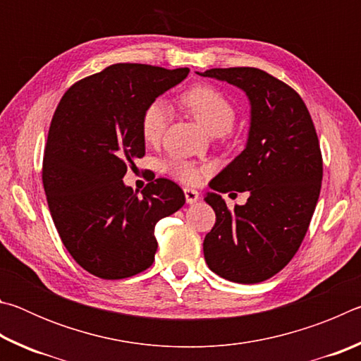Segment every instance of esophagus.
I'll return each mask as SVG.
<instances>
[{
  "label": "esophagus",
  "instance_id": "1",
  "mask_svg": "<svg viewBox=\"0 0 361 361\" xmlns=\"http://www.w3.org/2000/svg\"><path fill=\"white\" fill-rule=\"evenodd\" d=\"M185 197H186V202L188 204H195L199 200V192L195 191V189H191V188H186L185 189Z\"/></svg>",
  "mask_w": 361,
  "mask_h": 361
}]
</instances>
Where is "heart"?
<instances>
[{
  "label": "heart",
  "mask_w": 361,
  "mask_h": 361,
  "mask_svg": "<svg viewBox=\"0 0 361 361\" xmlns=\"http://www.w3.org/2000/svg\"><path fill=\"white\" fill-rule=\"evenodd\" d=\"M180 103L212 135H224L234 124L235 109L221 90L209 84H197L180 95ZM170 113L162 100L151 102L142 116V135L146 143H156L166 132ZM164 172L186 185H194L209 172L185 159L172 157L164 162Z\"/></svg>",
  "instance_id": "obj_1"
}]
</instances>
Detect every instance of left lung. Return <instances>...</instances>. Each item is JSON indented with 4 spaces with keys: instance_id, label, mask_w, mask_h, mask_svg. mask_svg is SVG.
<instances>
[{
    "instance_id": "1",
    "label": "left lung",
    "mask_w": 361,
    "mask_h": 361,
    "mask_svg": "<svg viewBox=\"0 0 361 361\" xmlns=\"http://www.w3.org/2000/svg\"><path fill=\"white\" fill-rule=\"evenodd\" d=\"M197 75L242 89L252 106L245 149L205 195L216 215L204 240L205 261L231 282H264L288 264L309 229L323 176L319 137L299 94L269 73L237 66ZM232 188L250 197L231 211L219 192Z\"/></svg>"
}]
</instances>
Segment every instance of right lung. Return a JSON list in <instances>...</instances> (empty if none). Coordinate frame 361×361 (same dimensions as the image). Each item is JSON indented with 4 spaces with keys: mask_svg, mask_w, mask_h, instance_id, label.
Masks as SVG:
<instances>
[{
    "mask_svg": "<svg viewBox=\"0 0 361 361\" xmlns=\"http://www.w3.org/2000/svg\"><path fill=\"white\" fill-rule=\"evenodd\" d=\"M188 73L116 63L73 84L54 113L42 185L65 248L92 276L118 280L146 271L157 250V221L186 202L167 178L148 183L142 195L122 178L145 156L146 106Z\"/></svg>",
    "mask_w": 361,
    "mask_h": 361,
    "instance_id": "obj_1",
    "label": "right lung"
}]
</instances>
